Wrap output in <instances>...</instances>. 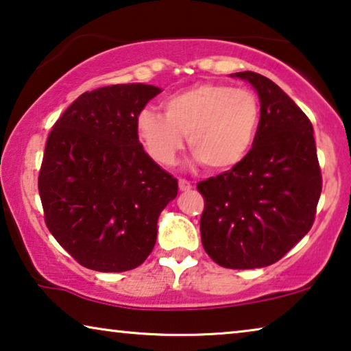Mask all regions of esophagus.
<instances>
[{
  "label": "esophagus",
  "mask_w": 351,
  "mask_h": 351,
  "mask_svg": "<svg viewBox=\"0 0 351 351\" xmlns=\"http://www.w3.org/2000/svg\"><path fill=\"white\" fill-rule=\"evenodd\" d=\"M178 186H180V191H191L192 184L187 180H180L178 181Z\"/></svg>",
  "instance_id": "esophagus-1"
}]
</instances>
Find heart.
Segmentation results:
<instances>
[{
  "instance_id": "b5f03b06",
  "label": "heart",
  "mask_w": 351,
  "mask_h": 351,
  "mask_svg": "<svg viewBox=\"0 0 351 351\" xmlns=\"http://www.w3.org/2000/svg\"><path fill=\"white\" fill-rule=\"evenodd\" d=\"M164 114L146 108L138 114L140 137L149 154L171 165L184 146L209 170L237 167L255 142L260 104L252 91L222 83H200L167 97Z\"/></svg>"
}]
</instances>
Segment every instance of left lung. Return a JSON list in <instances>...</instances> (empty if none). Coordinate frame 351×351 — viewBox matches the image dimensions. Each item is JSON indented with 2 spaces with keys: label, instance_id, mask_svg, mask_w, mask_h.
Returning a JSON list of instances; mask_svg holds the SVG:
<instances>
[{
  "label": "left lung",
  "instance_id": "left-lung-1",
  "mask_svg": "<svg viewBox=\"0 0 351 351\" xmlns=\"http://www.w3.org/2000/svg\"><path fill=\"white\" fill-rule=\"evenodd\" d=\"M234 77L258 93V132L237 167L197 184L205 200L200 233L217 265L252 269L276 263L309 232L323 181L306 113L269 78Z\"/></svg>",
  "mask_w": 351,
  "mask_h": 351
}]
</instances>
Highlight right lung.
<instances>
[{"instance_id":"add662e5","label":"right lung","mask_w":351,"mask_h":351,"mask_svg":"<svg viewBox=\"0 0 351 351\" xmlns=\"http://www.w3.org/2000/svg\"><path fill=\"white\" fill-rule=\"evenodd\" d=\"M159 93L143 83L83 93L47 138L38 181L47 228L88 269L142 265L160 211L176 197V178L138 142V114Z\"/></svg>"}]
</instances>
